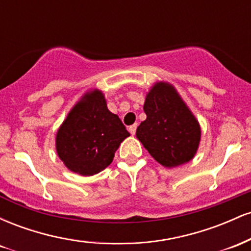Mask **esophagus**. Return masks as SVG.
<instances>
[{"mask_svg":"<svg viewBox=\"0 0 251 251\" xmlns=\"http://www.w3.org/2000/svg\"><path fill=\"white\" fill-rule=\"evenodd\" d=\"M135 129H137V124H134V125L129 126V127H128L129 133H131L132 135H134V133H135Z\"/></svg>","mask_w":251,"mask_h":251,"instance_id":"34e87169","label":"esophagus"}]
</instances>
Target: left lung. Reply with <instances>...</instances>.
<instances>
[{
    "mask_svg": "<svg viewBox=\"0 0 251 251\" xmlns=\"http://www.w3.org/2000/svg\"><path fill=\"white\" fill-rule=\"evenodd\" d=\"M146 119L138 126V140L165 168H177L194 159L200 148V122L174 85L153 83L144 102Z\"/></svg>",
    "mask_w": 251,
    "mask_h": 251,
    "instance_id": "8db88e82",
    "label": "left lung"
}]
</instances>
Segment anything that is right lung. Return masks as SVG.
Instances as JSON below:
<instances>
[{
    "instance_id": "add662e5",
    "label": "right lung",
    "mask_w": 251,
    "mask_h": 251,
    "mask_svg": "<svg viewBox=\"0 0 251 251\" xmlns=\"http://www.w3.org/2000/svg\"><path fill=\"white\" fill-rule=\"evenodd\" d=\"M129 133L107 108L102 91L91 88L71 108L55 135V149L70 171L89 177L101 172Z\"/></svg>"
}]
</instances>
